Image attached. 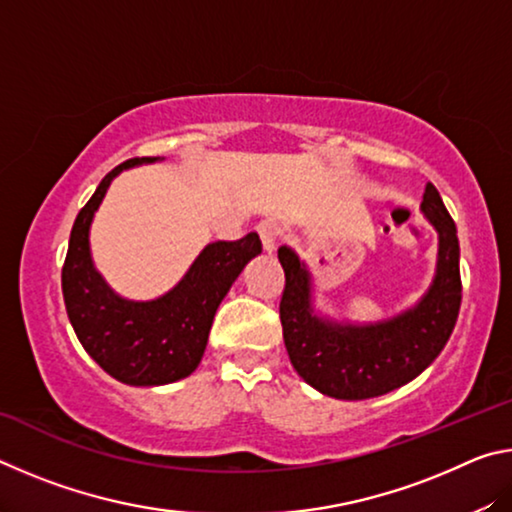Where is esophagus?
<instances>
[{
	"label": "esophagus",
	"instance_id": "esophagus-1",
	"mask_svg": "<svg viewBox=\"0 0 512 512\" xmlns=\"http://www.w3.org/2000/svg\"><path fill=\"white\" fill-rule=\"evenodd\" d=\"M257 235L262 239V246L268 253H273L275 244H277V237H280V225H277L273 219H262L257 223Z\"/></svg>",
	"mask_w": 512,
	"mask_h": 512
}]
</instances>
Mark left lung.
<instances>
[{"instance_id": "obj_1", "label": "left lung", "mask_w": 512, "mask_h": 512, "mask_svg": "<svg viewBox=\"0 0 512 512\" xmlns=\"http://www.w3.org/2000/svg\"><path fill=\"white\" fill-rule=\"evenodd\" d=\"M420 207L438 232L436 275L418 305L379 323L316 316L305 262L287 246L277 250L287 277L280 300L284 345L298 375L323 395L368 400L391 393L429 368L452 336L463 289L456 223L431 183Z\"/></svg>"}]
</instances>
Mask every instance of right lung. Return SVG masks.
Wrapping results in <instances>:
<instances>
[{"mask_svg": "<svg viewBox=\"0 0 512 512\" xmlns=\"http://www.w3.org/2000/svg\"><path fill=\"white\" fill-rule=\"evenodd\" d=\"M158 158H133L112 169L74 221L63 264V298L76 336L99 366L128 386L185 379L203 359L216 309L250 259L262 253L257 232L214 241L169 293L135 302L117 296L92 264L90 225L112 178Z\"/></svg>", "mask_w": 512, "mask_h": 512, "instance_id": "obj_1", "label": "right lung"}]
</instances>
